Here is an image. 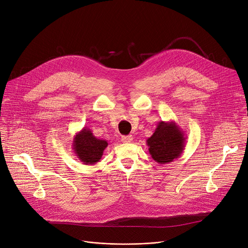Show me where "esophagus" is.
<instances>
[{
    "mask_svg": "<svg viewBox=\"0 0 248 248\" xmlns=\"http://www.w3.org/2000/svg\"><path fill=\"white\" fill-rule=\"evenodd\" d=\"M133 140V137L131 135H124L122 136V141L124 143H129Z\"/></svg>",
    "mask_w": 248,
    "mask_h": 248,
    "instance_id": "34e87169",
    "label": "esophagus"
}]
</instances>
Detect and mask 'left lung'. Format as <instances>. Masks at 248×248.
Wrapping results in <instances>:
<instances>
[{
	"mask_svg": "<svg viewBox=\"0 0 248 248\" xmlns=\"http://www.w3.org/2000/svg\"><path fill=\"white\" fill-rule=\"evenodd\" d=\"M185 131L174 122H160L146 140L152 159L159 164H168L179 158L185 150Z\"/></svg>",
	"mask_w": 248,
	"mask_h": 248,
	"instance_id": "8db88e82",
	"label": "left lung"
}]
</instances>
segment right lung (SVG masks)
Returning a JSON list of instances; mask_svg holds the SVG:
<instances>
[{
	"label": "right lung",
	"mask_w": 248,
	"mask_h": 248,
	"mask_svg": "<svg viewBox=\"0 0 248 248\" xmlns=\"http://www.w3.org/2000/svg\"><path fill=\"white\" fill-rule=\"evenodd\" d=\"M107 146V140L95 137L87 127L78 131L73 141V150L84 165H94L99 162Z\"/></svg>",
	"instance_id": "1"
}]
</instances>
